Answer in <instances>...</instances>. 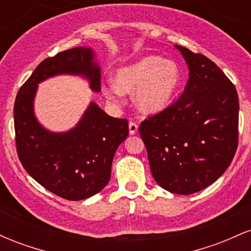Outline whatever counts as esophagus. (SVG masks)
I'll return each mask as SVG.
<instances>
[{
  "label": "esophagus",
  "instance_id": "esophagus-1",
  "mask_svg": "<svg viewBox=\"0 0 251 251\" xmlns=\"http://www.w3.org/2000/svg\"><path fill=\"white\" fill-rule=\"evenodd\" d=\"M128 129H129V134H135L137 133V131H138V125L135 123H133V122H131L128 124Z\"/></svg>",
  "mask_w": 251,
  "mask_h": 251
}]
</instances>
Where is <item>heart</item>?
<instances>
[{
  "mask_svg": "<svg viewBox=\"0 0 251 251\" xmlns=\"http://www.w3.org/2000/svg\"><path fill=\"white\" fill-rule=\"evenodd\" d=\"M116 85L103 86L105 97L112 102L119 101L122 93H134V103L140 112L155 114L174 101L180 87L181 73L172 60L157 55L143 56L138 61L117 71Z\"/></svg>",
  "mask_w": 251,
  "mask_h": 251,
  "instance_id": "obj_1",
  "label": "heart"
}]
</instances>
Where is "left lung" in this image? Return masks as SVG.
Listing matches in <instances>:
<instances>
[{"instance_id":"obj_1","label":"left lung","mask_w":251,"mask_h":251,"mask_svg":"<svg viewBox=\"0 0 251 251\" xmlns=\"http://www.w3.org/2000/svg\"><path fill=\"white\" fill-rule=\"evenodd\" d=\"M188 65L185 91L139 126L154 180L172 194L208 188L226 172L238 143V96L208 57L175 46Z\"/></svg>"}]
</instances>
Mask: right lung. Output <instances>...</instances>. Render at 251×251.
<instances>
[{
    "label": "right lung",
    "instance_id": "1",
    "mask_svg": "<svg viewBox=\"0 0 251 251\" xmlns=\"http://www.w3.org/2000/svg\"><path fill=\"white\" fill-rule=\"evenodd\" d=\"M57 75L80 76L93 92L101 91V70L93 48L76 47L43 60L16 96L17 154L43 188L65 200L81 201L107 185L114 153L127 138L128 125L91 101L74 127L65 132L46 128L35 116L34 100L39 83Z\"/></svg>",
    "mask_w": 251,
    "mask_h": 251
}]
</instances>
